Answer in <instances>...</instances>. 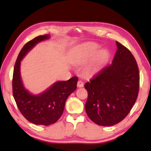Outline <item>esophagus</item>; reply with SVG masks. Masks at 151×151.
<instances>
[{"instance_id": "esophagus-1", "label": "esophagus", "mask_w": 151, "mask_h": 151, "mask_svg": "<svg viewBox=\"0 0 151 151\" xmlns=\"http://www.w3.org/2000/svg\"><path fill=\"white\" fill-rule=\"evenodd\" d=\"M77 86H78V87H83V86H84V82H83V81H81V80L78 81Z\"/></svg>"}]
</instances>
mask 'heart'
I'll list each match as a JSON object with an SVG mask.
<instances>
[{
    "label": "heart",
    "mask_w": 151,
    "mask_h": 151,
    "mask_svg": "<svg viewBox=\"0 0 151 151\" xmlns=\"http://www.w3.org/2000/svg\"><path fill=\"white\" fill-rule=\"evenodd\" d=\"M99 46L94 43H86L84 45L79 47L76 51L74 59L78 63H84L89 60L98 51ZM107 56V52L101 50L98 55V60H101Z\"/></svg>",
    "instance_id": "heart-1"
}]
</instances>
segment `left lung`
<instances>
[{"mask_svg": "<svg viewBox=\"0 0 151 151\" xmlns=\"http://www.w3.org/2000/svg\"><path fill=\"white\" fill-rule=\"evenodd\" d=\"M111 64L102 68L86 82L85 110L93 122L114 126L127 116L139 91L138 67L130 50L119 42Z\"/></svg>", "mask_w": 151, "mask_h": 151, "instance_id": "1", "label": "left lung"}]
</instances>
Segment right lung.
<instances>
[{
    "instance_id": "right-lung-1",
    "label": "right lung",
    "mask_w": 151,
    "mask_h": 151,
    "mask_svg": "<svg viewBox=\"0 0 151 151\" xmlns=\"http://www.w3.org/2000/svg\"><path fill=\"white\" fill-rule=\"evenodd\" d=\"M49 37L48 35H40L26 43L19 53L13 70V94L17 106L27 121L36 125L48 126L57 122L62 115L67 97L77 89V77L57 81L39 95L31 94L22 85L20 61L37 43Z\"/></svg>"
}]
</instances>
